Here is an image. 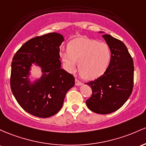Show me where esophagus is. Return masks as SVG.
<instances>
[{
  "label": "esophagus",
  "mask_w": 146,
  "mask_h": 146,
  "mask_svg": "<svg viewBox=\"0 0 146 146\" xmlns=\"http://www.w3.org/2000/svg\"><path fill=\"white\" fill-rule=\"evenodd\" d=\"M83 84V83H82V82H81L79 81V80H78V79H75V85H76V86H81V85Z\"/></svg>",
  "instance_id": "1"
}]
</instances>
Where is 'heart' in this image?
Here are the masks:
<instances>
[{"instance_id": "heart-1", "label": "heart", "mask_w": 146, "mask_h": 146, "mask_svg": "<svg viewBox=\"0 0 146 146\" xmlns=\"http://www.w3.org/2000/svg\"><path fill=\"white\" fill-rule=\"evenodd\" d=\"M60 56L68 71H73L79 63L81 76L92 80L106 72L112 59V51L106 42L81 37L69 42L68 51L62 52Z\"/></svg>"}]
</instances>
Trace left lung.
Here are the masks:
<instances>
[{"mask_svg":"<svg viewBox=\"0 0 146 146\" xmlns=\"http://www.w3.org/2000/svg\"><path fill=\"white\" fill-rule=\"evenodd\" d=\"M102 36L110 47L112 59L102 76L86 83L92 90L86 105L92 112L106 114L119 110L132 94L134 63L123 42L109 34Z\"/></svg>","mask_w":146,"mask_h":146,"instance_id":"left-lung-1","label":"left lung"}]
</instances>
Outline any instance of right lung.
<instances>
[{
    "label": "right lung",
    "mask_w": 146,
    "mask_h": 146,
    "mask_svg": "<svg viewBox=\"0 0 146 146\" xmlns=\"http://www.w3.org/2000/svg\"><path fill=\"white\" fill-rule=\"evenodd\" d=\"M64 40L60 34L52 32L25 42L11 62V90L18 104L32 115L52 117L60 110L66 93L74 86V77L61 68L59 47ZM32 64L43 74L34 83L29 81Z\"/></svg>",
    "instance_id": "1"
}]
</instances>
